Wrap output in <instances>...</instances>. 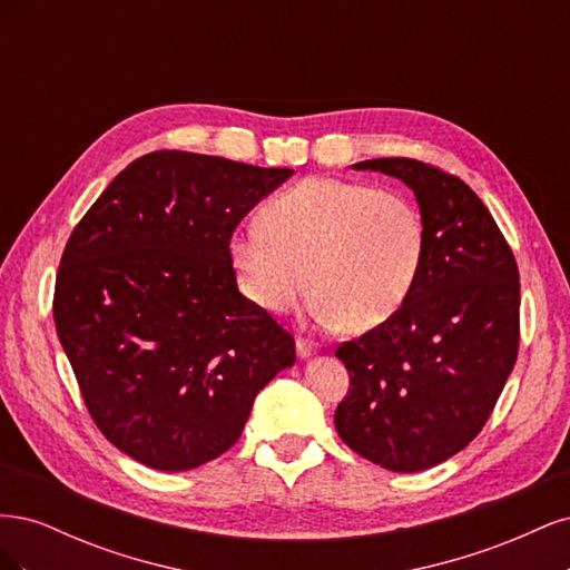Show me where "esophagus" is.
Listing matches in <instances>:
<instances>
[{
	"label": "esophagus",
	"mask_w": 570,
	"mask_h": 570,
	"mask_svg": "<svg viewBox=\"0 0 570 570\" xmlns=\"http://www.w3.org/2000/svg\"><path fill=\"white\" fill-rule=\"evenodd\" d=\"M314 352H316V344L314 342H308L304 337H297V356L299 358H308Z\"/></svg>",
	"instance_id": "1"
}]
</instances>
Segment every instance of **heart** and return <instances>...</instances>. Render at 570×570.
<instances>
[{"label":"heart","mask_w":570,"mask_h":570,"mask_svg":"<svg viewBox=\"0 0 570 570\" xmlns=\"http://www.w3.org/2000/svg\"><path fill=\"white\" fill-rule=\"evenodd\" d=\"M228 252L245 295L266 312H292L312 281L321 323L366 333L416 287L425 226L396 189L306 178L266 202L258 226L235 230Z\"/></svg>","instance_id":"heart-1"}]
</instances>
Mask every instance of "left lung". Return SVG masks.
<instances>
[{
    "mask_svg": "<svg viewBox=\"0 0 570 570\" xmlns=\"http://www.w3.org/2000/svg\"><path fill=\"white\" fill-rule=\"evenodd\" d=\"M352 168L413 189L425 256L400 312L337 347L352 387L335 428L358 456L416 473L461 452L507 385L519 354V266L488 206L456 176L400 157Z\"/></svg>",
    "mask_w": 570,
    "mask_h": 570,
    "instance_id": "8db88e82",
    "label": "left lung"
}]
</instances>
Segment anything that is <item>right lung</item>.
<instances>
[{"label": "right lung", "mask_w": 570, "mask_h": 570, "mask_svg": "<svg viewBox=\"0 0 570 570\" xmlns=\"http://www.w3.org/2000/svg\"><path fill=\"white\" fill-rule=\"evenodd\" d=\"M295 170L151 151L68 237L55 323L85 406L120 452L189 471L243 435L295 337L237 289L230 237Z\"/></svg>", "instance_id": "1"}]
</instances>
